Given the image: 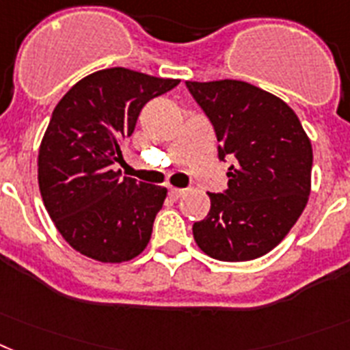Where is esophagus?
<instances>
[{"mask_svg": "<svg viewBox=\"0 0 350 350\" xmlns=\"http://www.w3.org/2000/svg\"><path fill=\"white\" fill-rule=\"evenodd\" d=\"M185 193H187V190H185V189H174V187H172V189H169V196L172 199L183 198Z\"/></svg>", "mask_w": 350, "mask_h": 350, "instance_id": "obj_1", "label": "esophagus"}]
</instances>
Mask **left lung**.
Listing matches in <instances>:
<instances>
[{
    "instance_id": "obj_1",
    "label": "left lung",
    "mask_w": 350,
    "mask_h": 350,
    "mask_svg": "<svg viewBox=\"0 0 350 350\" xmlns=\"http://www.w3.org/2000/svg\"><path fill=\"white\" fill-rule=\"evenodd\" d=\"M215 128L219 158L233 160L226 193H208L206 219L192 228L204 254L220 261L260 258L288 234L311 190L313 149L295 111L240 80L187 81Z\"/></svg>"
}]
</instances>
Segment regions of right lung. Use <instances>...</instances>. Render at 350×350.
Returning a JSON list of instances; mask_svg holds the SVG:
<instances>
[{
	"label": "right lung",
	"instance_id": "right-lung-1",
	"mask_svg": "<svg viewBox=\"0 0 350 350\" xmlns=\"http://www.w3.org/2000/svg\"><path fill=\"white\" fill-rule=\"evenodd\" d=\"M180 80L111 67L72 85L39 148L44 206L70 247L101 263H122L148 247L167 189L120 178L113 161L142 107Z\"/></svg>",
	"mask_w": 350,
	"mask_h": 350
}]
</instances>
